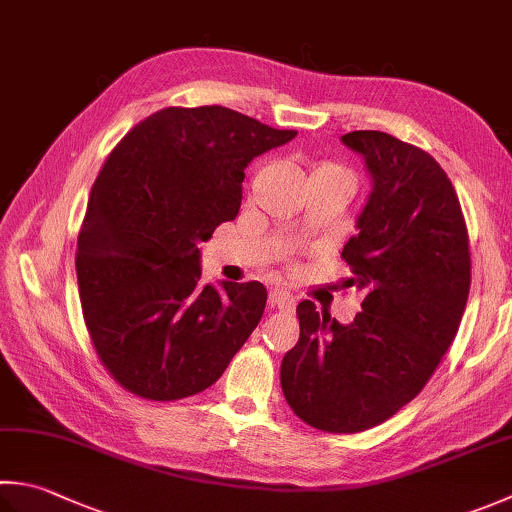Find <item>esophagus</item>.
<instances>
[{
	"label": "esophagus",
	"mask_w": 512,
	"mask_h": 512,
	"mask_svg": "<svg viewBox=\"0 0 512 512\" xmlns=\"http://www.w3.org/2000/svg\"><path fill=\"white\" fill-rule=\"evenodd\" d=\"M270 306L273 308H279V310H293L295 308V297L288 293V290L284 288H275L270 290Z\"/></svg>",
	"instance_id": "1"
}]
</instances>
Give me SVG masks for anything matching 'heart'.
<instances>
[{"instance_id":"obj_1","label":"heart","mask_w":512,"mask_h":512,"mask_svg":"<svg viewBox=\"0 0 512 512\" xmlns=\"http://www.w3.org/2000/svg\"><path fill=\"white\" fill-rule=\"evenodd\" d=\"M324 173H342V175H346L344 170L339 168V166H335V164H317L310 175H324Z\"/></svg>"}]
</instances>
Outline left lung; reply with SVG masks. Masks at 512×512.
Masks as SVG:
<instances>
[{
    "label": "left lung",
    "instance_id": "1",
    "mask_svg": "<svg viewBox=\"0 0 512 512\" xmlns=\"http://www.w3.org/2000/svg\"><path fill=\"white\" fill-rule=\"evenodd\" d=\"M342 142L373 179L357 235L342 250L344 286L362 290V313L344 326L304 299L282 390L302 422L348 435L422 393L462 322L470 250L455 188L426 150L382 130H353Z\"/></svg>",
    "mask_w": 512,
    "mask_h": 512
}]
</instances>
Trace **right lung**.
I'll use <instances>...</instances> for the list:
<instances>
[{"label":"right lung","instance_id":"obj_1","mask_svg":"<svg viewBox=\"0 0 512 512\" xmlns=\"http://www.w3.org/2000/svg\"><path fill=\"white\" fill-rule=\"evenodd\" d=\"M295 135L224 106H170L108 155L75 268L90 342L128 393L153 402L202 393L259 324L264 284H202L199 244L237 217L244 168Z\"/></svg>","mask_w":512,"mask_h":512}]
</instances>
